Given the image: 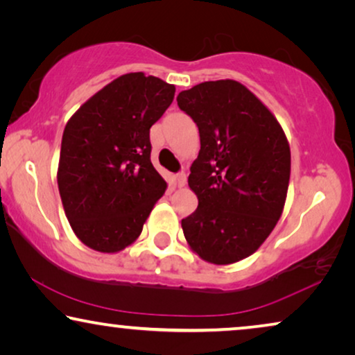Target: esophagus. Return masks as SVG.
<instances>
[{"mask_svg": "<svg viewBox=\"0 0 355 355\" xmlns=\"http://www.w3.org/2000/svg\"><path fill=\"white\" fill-rule=\"evenodd\" d=\"M186 182H187L186 173H179L178 176H176V186L178 187H184V186H186Z\"/></svg>", "mask_w": 355, "mask_h": 355, "instance_id": "34e87169", "label": "esophagus"}]
</instances>
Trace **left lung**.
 <instances>
[{
  "label": "left lung",
  "mask_w": 355,
  "mask_h": 355,
  "mask_svg": "<svg viewBox=\"0 0 355 355\" xmlns=\"http://www.w3.org/2000/svg\"><path fill=\"white\" fill-rule=\"evenodd\" d=\"M198 125L189 187L197 210L181 221L193 254L231 265L254 254L283 215L291 148L275 114L241 82H202L178 95Z\"/></svg>",
  "instance_id": "1"
}]
</instances>
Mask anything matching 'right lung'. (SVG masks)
<instances>
[{
  "mask_svg": "<svg viewBox=\"0 0 355 355\" xmlns=\"http://www.w3.org/2000/svg\"><path fill=\"white\" fill-rule=\"evenodd\" d=\"M176 87L129 72L90 96L67 121L58 163L66 218L82 244L116 254L134 244L166 182L150 162V128Z\"/></svg>",
  "mask_w": 355,
  "mask_h": 355,
  "instance_id": "add662e5",
  "label": "right lung"
}]
</instances>
